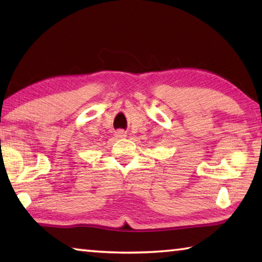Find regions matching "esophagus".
<instances>
[{"mask_svg": "<svg viewBox=\"0 0 262 262\" xmlns=\"http://www.w3.org/2000/svg\"><path fill=\"white\" fill-rule=\"evenodd\" d=\"M115 135H117V137H120V139H122V137H126V132L123 130H118L117 133H115Z\"/></svg>", "mask_w": 262, "mask_h": 262, "instance_id": "34e87169", "label": "esophagus"}]
</instances>
